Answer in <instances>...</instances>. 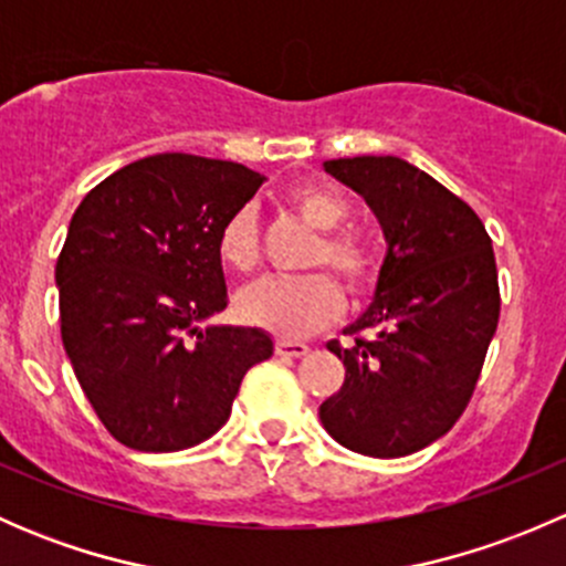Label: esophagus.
<instances>
[{
    "label": "esophagus",
    "instance_id": "esophagus-1",
    "mask_svg": "<svg viewBox=\"0 0 566 566\" xmlns=\"http://www.w3.org/2000/svg\"><path fill=\"white\" fill-rule=\"evenodd\" d=\"M273 350H276V356H284V358H301L310 353V345H304V342L279 339L276 345H273Z\"/></svg>",
    "mask_w": 566,
    "mask_h": 566
}]
</instances>
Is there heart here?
<instances>
[{"label":"heart","instance_id":"heart-1","mask_svg":"<svg viewBox=\"0 0 566 566\" xmlns=\"http://www.w3.org/2000/svg\"><path fill=\"white\" fill-rule=\"evenodd\" d=\"M293 213L323 232L310 256V268H331L345 282L350 293H367L378 282V256L373 247L356 232L342 227L350 219V205L334 188L298 186L287 193ZM219 254L232 271L249 273L260 265L262 243L256 213L241 208L224 221L219 232ZM345 312V295L328 273L284 282V279H262L249 284L238 295V315L254 328L276 334L282 339H304L328 328Z\"/></svg>","mask_w":566,"mask_h":566}]
</instances>
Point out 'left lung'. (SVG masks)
I'll return each mask as SVG.
<instances>
[{
    "label": "left lung",
    "mask_w": 566,
    "mask_h": 566,
    "mask_svg": "<svg viewBox=\"0 0 566 566\" xmlns=\"http://www.w3.org/2000/svg\"><path fill=\"white\" fill-rule=\"evenodd\" d=\"M325 172L367 199L389 251L353 345L328 342L345 384L319 421L350 452L405 458L447 436L476 389L501 312L493 243L458 193L402 158H336Z\"/></svg>",
    "instance_id": "8db88e82"
}]
</instances>
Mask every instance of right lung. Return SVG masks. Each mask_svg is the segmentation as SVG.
<instances>
[{"label": "right lung", "instance_id": "1", "mask_svg": "<svg viewBox=\"0 0 566 566\" xmlns=\"http://www.w3.org/2000/svg\"><path fill=\"white\" fill-rule=\"evenodd\" d=\"M262 186L232 161L158 153L108 175L56 256L62 345L104 427L136 452H180L227 424L260 328L208 325L227 306L219 232Z\"/></svg>", "mask_w": 566, "mask_h": 566}]
</instances>
